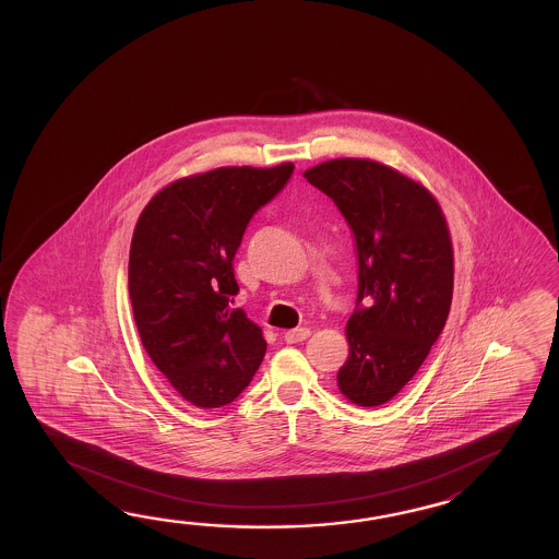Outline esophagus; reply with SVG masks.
<instances>
[{
	"label": "esophagus",
	"mask_w": 559,
	"mask_h": 559,
	"mask_svg": "<svg viewBox=\"0 0 559 559\" xmlns=\"http://www.w3.org/2000/svg\"><path fill=\"white\" fill-rule=\"evenodd\" d=\"M309 335H311V332H309L308 328H296V330H289V332L284 333V342H287V344L306 342Z\"/></svg>",
	"instance_id": "1"
}]
</instances>
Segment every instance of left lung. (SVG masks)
<instances>
[{
    "label": "left lung",
    "instance_id": "1",
    "mask_svg": "<svg viewBox=\"0 0 559 559\" xmlns=\"http://www.w3.org/2000/svg\"><path fill=\"white\" fill-rule=\"evenodd\" d=\"M356 236L357 301L337 385L364 407L390 402L426 361L448 320L453 251L424 186L371 159H332L306 174Z\"/></svg>",
    "mask_w": 559,
    "mask_h": 559
}]
</instances>
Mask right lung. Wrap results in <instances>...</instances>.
<instances>
[{
  "instance_id": "right-lung-1",
  "label": "right lung",
  "mask_w": 559,
  "mask_h": 559,
  "mask_svg": "<svg viewBox=\"0 0 559 559\" xmlns=\"http://www.w3.org/2000/svg\"><path fill=\"white\" fill-rule=\"evenodd\" d=\"M294 174L217 167L178 179L143 207L130 248L131 308L147 356L200 409L231 404L262 364L258 323L231 308L234 258L251 217Z\"/></svg>"
}]
</instances>
